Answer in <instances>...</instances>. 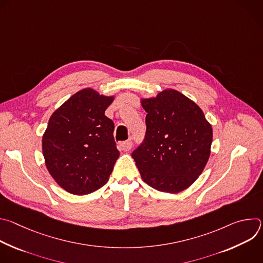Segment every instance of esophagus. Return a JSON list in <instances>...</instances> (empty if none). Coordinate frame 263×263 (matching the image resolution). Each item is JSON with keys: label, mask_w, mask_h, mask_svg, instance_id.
Returning a JSON list of instances; mask_svg holds the SVG:
<instances>
[{"label": "esophagus", "mask_w": 263, "mask_h": 263, "mask_svg": "<svg viewBox=\"0 0 263 263\" xmlns=\"http://www.w3.org/2000/svg\"><path fill=\"white\" fill-rule=\"evenodd\" d=\"M122 148L124 149V151H130V149L132 148V145H133V142H132V140L131 139H129V140H126V141H124V142H122Z\"/></svg>", "instance_id": "obj_1"}]
</instances>
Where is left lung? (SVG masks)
<instances>
[{
  "mask_svg": "<svg viewBox=\"0 0 263 263\" xmlns=\"http://www.w3.org/2000/svg\"><path fill=\"white\" fill-rule=\"evenodd\" d=\"M145 135L132 157L142 180L153 189L177 194L202 174L210 156L212 128L202 109L175 89L141 100Z\"/></svg>",
  "mask_w": 263,
  "mask_h": 263,
  "instance_id": "1",
  "label": "left lung"
}]
</instances>
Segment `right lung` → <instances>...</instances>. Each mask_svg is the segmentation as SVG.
Masks as SVG:
<instances>
[{
    "label": "right lung",
    "mask_w": 263,
    "mask_h": 263,
    "mask_svg": "<svg viewBox=\"0 0 263 263\" xmlns=\"http://www.w3.org/2000/svg\"><path fill=\"white\" fill-rule=\"evenodd\" d=\"M114 97L85 88L71 96L49 120L43 136L46 166L72 195H87L105 185L120 156L115 124L105 116Z\"/></svg>",
    "instance_id": "right-lung-1"
}]
</instances>
